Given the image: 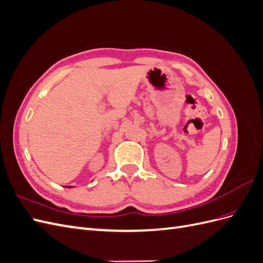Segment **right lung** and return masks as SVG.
<instances>
[{
  "label": "right lung",
  "instance_id": "add662e5",
  "mask_svg": "<svg viewBox=\"0 0 263 263\" xmlns=\"http://www.w3.org/2000/svg\"><path fill=\"white\" fill-rule=\"evenodd\" d=\"M67 187H72V186H67Z\"/></svg>",
  "mask_w": 263,
  "mask_h": 263
}]
</instances>
